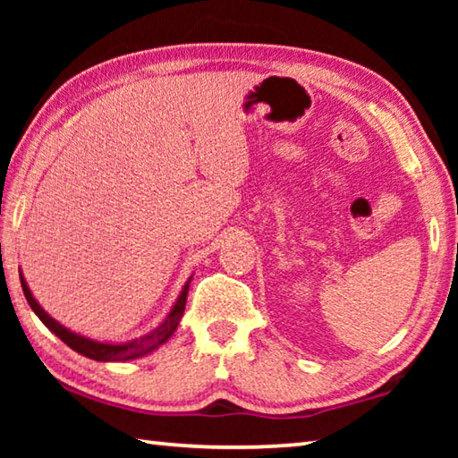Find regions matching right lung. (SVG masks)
<instances>
[{"label": "right lung", "instance_id": "1", "mask_svg": "<svg viewBox=\"0 0 458 458\" xmlns=\"http://www.w3.org/2000/svg\"><path fill=\"white\" fill-rule=\"evenodd\" d=\"M20 281H21V291H24L26 301H28V305L32 307V311L40 317V321L46 325V327H48L54 335L64 341L68 347H72L74 352H79L81 355H84V358H90L97 361H127V360H135V358H141V355L151 353L153 350H157L159 345H164L165 341L174 335V331L177 329V325H180V321H182L185 301H188L191 276H190V281L183 284L180 297H177L172 313L165 317V321L161 323L159 327H155L151 333H147V335L133 339V341H127V344H100V341L89 339L84 335H79V333H74L71 329H66L64 325H60L56 319H52V317L46 313L40 305H38V301L32 297V291L28 289V283H26V278L21 276V273H20Z\"/></svg>", "mask_w": 458, "mask_h": 458}]
</instances>
